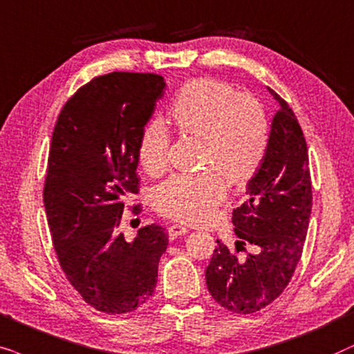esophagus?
<instances>
[{
    "mask_svg": "<svg viewBox=\"0 0 354 354\" xmlns=\"http://www.w3.org/2000/svg\"><path fill=\"white\" fill-rule=\"evenodd\" d=\"M187 232H189V230L186 228V226H183V225H169L168 226V236H169V239H176L178 236H181V234H186Z\"/></svg>",
    "mask_w": 354,
    "mask_h": 354,
    "instance_id": "34e87169",
    "label": "esophagus"
}]
</instances>
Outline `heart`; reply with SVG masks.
I'll use <instances>...</instances> for the list:
<instances>
[{
    "instance_id": "heart-1",
    "label": "heart",
    "mask_w": 354,
    "mask_h": 354,
    "mask_svg": "<svg viewBox=\"0 0 354 354\" xmlns=\"http://www.w3.org/2000/svg\"><path fill=\"white\" fill-rule=\"evenodd\" d=\"M173 121L186 134L204 138L201 173H178L163 181L153 194L160 214L174 220L202 223L212 218L226 196L225 176L232 185L251 181L266 158L268 121L261 103L239 95L230 84L196 79L174 98ZM171 136L162 121H150L140 134L138 155L145 171L160 174L169 165Z\"/></svg>"
}]
</instances>
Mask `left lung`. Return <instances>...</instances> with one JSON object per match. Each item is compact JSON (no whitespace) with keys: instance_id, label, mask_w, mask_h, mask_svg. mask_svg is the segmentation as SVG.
Instances as JSON below:
<instances>
[{"instance_id":"1","label":"left lung","mask_w":354,"mask_h":354,"mask_svg":"<svg viewBox=\"0 0 354 354\" xmlns=\"http://www.w3.org/2000/svg\"><path fill=\"white\" fill-rule=\"evenodd\" d=\"M280 110L272 120L266 158L248 183V201L233 210L236 251L216 239L205 270L212 298L238 314L257 313L283 293L303 254L308 234L313 187L308 145L293 110L268 88Z\"/></svg>"}]
</instances>
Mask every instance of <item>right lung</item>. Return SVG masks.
Here are the masks:
<instances>
[{"mask_svg":"<svg viewBox=\"0 0 354 354\" xmlns=\"http://www.w3.org/2000/svg\"><path fill=\"white\" fill-rule=\"evenodd\" d=\"M165 87L158 74L93 77L66 102L51 138L44 187L51 241L69 283L106 314L131 313L152 296L168 246L155 223L134 241L120 233L126 204L139 192L140 134Z\"/></svg>","mask_w":354,"mask_h":354,"instance_id":"right-lung-1","label":"right lung"}]
</instances>
